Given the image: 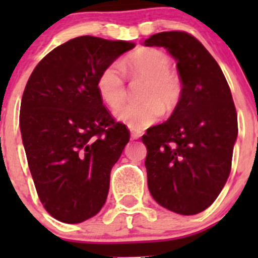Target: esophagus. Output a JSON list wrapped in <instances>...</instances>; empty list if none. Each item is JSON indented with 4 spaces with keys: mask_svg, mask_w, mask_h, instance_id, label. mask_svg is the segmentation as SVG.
<instances>
[{
    "mask_svg": "<svg viewBox=\"0 0 258 258\" xmlns=\"http://www.w3.org/2000/svg\"><path fill=\"white\" fill-rule=\"evenodd\" d=\"M141 136H142L141 131H137V130H131V137L134 140L140 139V137H141Z\"/></svg>",
    "mask_w": 258,
    "mask_h": 258,
    "instance_id": "1",
    "label": "esophagus"
}]
</instances>
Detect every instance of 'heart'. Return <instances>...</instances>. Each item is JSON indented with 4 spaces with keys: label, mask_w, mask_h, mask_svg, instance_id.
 <instances>
[{
    "label": "heart",
    "mask_w": 258,
    "mask_h": 258,
    "mask_svg": "<svg viewBox=\"0 0 258 258\" xmlns=\"http://www.w3.org/2000/svg\"><path fill=\"white\" fill-rule=\"evenodd\" d=\"M130 76L144 80L140 92L142 102L130 103L118 111L119 119L131 128L142 130L157 121L163 111L170 113L177 107L183 93V85L177 72L171 70L167 53L157 48H142L132 53L124 64ZM101 98L113 110L121 107L127 98L123 72L117 63H111L97 79Z\"/></svg>",
    "instance_id": "1"
}]
</instances>
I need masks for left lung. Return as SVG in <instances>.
Segmentation results:
<instances>
[{
  "mask_svg": "<svg viewBox=\"0 0 258 258\" xmlns=\"http://www.w3.org/2000/svg\"><path fill=\"white\" fill-rule=\"evenodd\" d=\"M144 45L167 48L183 85L170 118L142 136L148 189L165 209L196 215L213 204L231 172L238 124L230 86L210 52L184 31L156 33Z\"/></svg>",
  "mask_w": 258,
  "mask_h": 258,
  "instance_id": "8db88e82",
  "label": "left lung"
}]
</instances>
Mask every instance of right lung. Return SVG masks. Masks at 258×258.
Returning a JSON list of instances; mask_svg holds the SVG:
<instances>
[{
    "instance_id": "right-lung-1",
    "label": "right lung",
    "mask_w": 258,
    "mask_h": 258,
    "mask_svg": "<svg viewBox=\"0 0 258 258\" xmlns=\"http://www.w3.org/2000/svg\"><path fill=\"white\" fill-rule=\"evenodd\" d=\"M135 46L81 36L46 54L27 81L20 110L26 157L41 204L61 222H82L105 205L130 131L105 107L97 79Z\"/></svg>"
}]
</instances>
